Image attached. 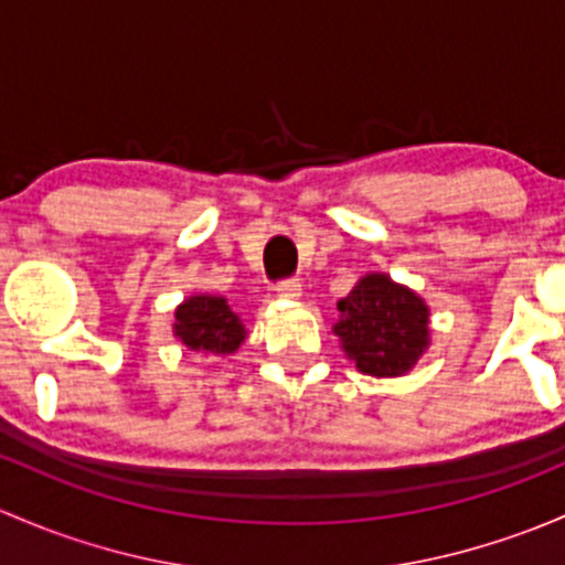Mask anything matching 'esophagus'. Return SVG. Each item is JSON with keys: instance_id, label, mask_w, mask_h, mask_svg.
Returning <instances> with one entry per match:
<instances>
[{"instance_id": "1", "label": "esophagus", "mask_w": 565, "mask_h": 565, "mask_svg": "<svg viewBox=\"0 0 565 565\" xmlns=\"http://www.w3.org/2000/svg\"><path fill=\"white\" fill-rule=\"evenodd\" d=\"M277 296H280V299L296 301L301 296V285L296 280H282L280 285H277Z\"/></svg>"}]
</instances>
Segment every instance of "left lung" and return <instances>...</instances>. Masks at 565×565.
<instances>
[{
  "instance_id": "obj_1",
  "label": "left lung",
  "mask_w": 565,
  "mask_h": 565,
  "mask_svg": "<svg viewBox=\"0 0 565 565\" xmlns=\"http://www.w3.org/2000/svg\"><path fill=\"white\" fill-rule=\"evenodd\" d=\"M334 334L356 370L372 377H399L429 348V307L416 290L370 271L337 301Z\"/></svg>"
}]
</instances>
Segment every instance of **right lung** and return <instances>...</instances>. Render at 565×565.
I'll use <instances>...</instances> for the list:
<instances>
[{"label":"right lung","instance_id":"add662e5","mask_svg":"<svg viewBox=\"0 0 565 565\" xmlns=\"http://www.w3.org/2000/svg\"><path fill=\"white\" fill-rule=\"evenodd\" d=\"M173 337L201 356H225L247 340V329L225 296L193 294L173 310Z\"/></svg>","mask_w":565,"mask_h":565}]
</instances>
